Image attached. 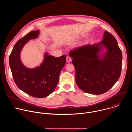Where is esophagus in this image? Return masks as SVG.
Returning <instances> with one entry per match:
<instances>
[{"instance_id":"obj_1","label":"esophagus","mask_w":132,"mask_h":132,"mask_svg":"<svg viewBox=\"0 0 132 132\" xmlns=\"http://www.w3.org/2000/svg\"><path fill=\"white\" fill-rule=\"evenodd\" d=\"M71 61V58L70 57H69V56H67V58H66V61L69 63V62H70Z\"/></svg>"}]
</instances>
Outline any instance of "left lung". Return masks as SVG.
I'll list each match as a JSON object with an SVG mask.
<instances>
[{"label":"left lung","mask_w":132,"mask_h":132,"mask_svg":"<svg viewBox=\"0 0 132 132\" xmlns=\"http://www.w3.org/2000/svg\"><path fill=\"white\" fill-rule=\"evenodd\" d=\"M107 52L99 56L102 47ZM76 70V82L85 92L100 95L109 90L121 72L122 54L115 37L105 31L103 40L92 45L75 48L69 53Z\"/></svg>","instance_id":"1"}]
</instances>
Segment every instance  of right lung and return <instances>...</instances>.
Returning a JSON list of instances; mask_svg holds the SVG:
<instances>
[{"mask_svg":"<svg viewBox=\"0 0 132 132\" xmlns=\"http://www.w3.org/2000/svg\"><path fill=\"white\" fill-rule=\"evenodd\" d=\"M39 34L38 30L32 31L17 41L9 56V65L18 87L31 96L41 98L49 96L57 86L66 56L55 57L45 53L40 66L33 69L26 67L20 60L21 51L29 40L36 38Z\"/></svg>","mask_w":132,"mask_h":132,"instance_id":"obj_1","label":"right lung"}]
</instances>
